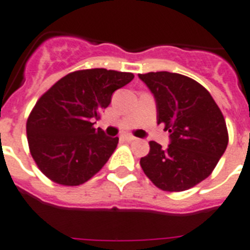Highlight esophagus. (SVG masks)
I'll return each mask as SVG.
<instances>
[{
  "label": "esophagus",
  "instance_id": "1",
  "mask_svg": "<svg viewBox=\"0 0 250 250\" xmlns=\"http://www.w3.org/2000/svg\"><path fill=\"white\" fill-rule=\"evenodd\" d=\"M121 139L123 140H125V142H134V140H136V138L135 136H133V135H123L121 136Z\"/></svg>",
  "mask_w": 250,
  "mask_h": 250
}]
</instances>
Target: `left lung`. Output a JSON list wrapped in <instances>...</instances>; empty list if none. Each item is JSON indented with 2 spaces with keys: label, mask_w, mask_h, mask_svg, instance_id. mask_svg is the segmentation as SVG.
Wrapping results in <instances>:
<instances>
[{
  "label": "left lung",
  "mask_w": 250,
  "mask_h": 250,
  "mask_svg": "<svg viewBox=\"0 0 250 250\" xmlns=\"http://www.w3.org/2000/svg\"><path fill=\"white\" fill-rule=\"evenodd\" d=\"M157 101L158 124L170 134L166 149L149 142L140 159L144 173L158 188L181 192L208 178L228 146L224 115L212 96L189 77L170 72L139 74Z\"/></svg>",
  "instance_id": "obj_1"
}]
</instances>
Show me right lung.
<instances>
[{
    "label": "right lung",
    "mask_w": 250,
    "mask_h": 250,
    "mask_svg": "<svg viewBox=\"0 0 250 250\" xmlns=\"http://www.w3.org/2000/svg\"><path fill=\"white\" fill-rule=\"evenodd\" d=\"M130 72L104 68L68 73L42 95L26 121L30 154L42 173L62 186H80L101 170L119 138L93 127V120L116 89L131 82Z\"/></svg>",
    "instance_id": "add662e5"
}]
</instances>
